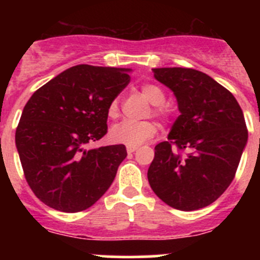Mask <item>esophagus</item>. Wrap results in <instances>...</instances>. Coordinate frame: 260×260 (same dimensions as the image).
<instances>
[{
  "label": "esophagus",
  "mask_w": 260,
  "mask_h": 260,
  "mask_svg": "<svg viewBox=\"0 0 260 260\" xmlns=\"http://www.w3.org/2000/svg\"><path fill=\"white\" fill-rule=\"evenodd\" d=\"M136 149H137V147H131V146L127 147V152H128V153H133V152H135Z\"/></svg>",
  "instance_id": "1"
}]
</instances>
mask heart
<instances>
[{
    "instance_id": "b5f03b06",
    "label": "heart",
    "mask_w": 260,
    "mask_h": 260,
    "mask_svg": "<svg viewBox=\"0 0 260 260\" xmlns=\"http://www.w3.org/2000/svg\"><path fill=\"white\" fill-rule=\"evenodd\" d=\"M143 96L153 104V114L157 117L166 119L169 117V111L161 104L164 103L166 96L165 93L156 85L146 84L142 86ZM119 114V99L115 98L111 102L108 107V115L111 118H117ZM157 127L153 122H133V120H123L117 123L109 131V140L118 145H125L131 147H137L146 142L156 133Z\"/></svg>"
}]
</instances>
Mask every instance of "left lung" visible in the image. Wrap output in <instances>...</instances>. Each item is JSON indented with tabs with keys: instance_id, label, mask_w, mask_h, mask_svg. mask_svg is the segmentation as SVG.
Here are the masks:
<instances>
[{
	"instance_id": "left-lung-1",
	"label": "left lung",
	"mask_w": 260,
	"mask_h": 260,
	"mask_svg": "<svg viewBox=\"0 0 260 260\" xmlns=\"http://www.w3.org/2000/svg\"><path fill=\"white\" fill-rule=\"evenodd\" d=\"M152 72L174 91L180 115L169 141L154 147L148 182L171 208L199 210L220 198L234 179L248 142L243 111L234 95L205 73L188 68Z\"/></svg>"
}]
</instances>
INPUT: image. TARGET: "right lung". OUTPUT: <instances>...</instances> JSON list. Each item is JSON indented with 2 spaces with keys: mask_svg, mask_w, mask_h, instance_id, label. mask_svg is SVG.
I'll return each mask as SVG.
<instances>
[{
  "mask_svg": "<svg viewBox=\"0 0 260 260\" xmlns=\"http://www.w3.org/2000/svg\"><path fill=\"white\" fill-rule=\"evenodd\" d=\"M129 69L77 65L31 95L17 125L16 147L36 198L62 212L90 208L113 182L124 145L86 149L108 131V107L128 85Z\"/></svg>",
  "mask_w": 260,
  "mask_h": 260,
  "instance_id": "1",
  "label": "right lung"
}]
</instances>
